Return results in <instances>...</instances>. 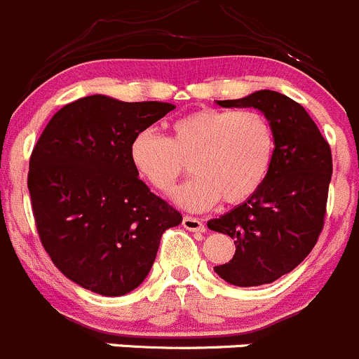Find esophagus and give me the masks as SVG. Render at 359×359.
Returning a JSON list of instances; mask_svg holds the SVG:
<instances>
[{
  "mask_svg": "<svg viewBox=\"0 0 359 359\" xmlns=\"http://www.w3.org/2000/svg\"><path fill=\"white\" fill-rule=\"evenodd\" d=\"M182 226L186 230H189V232H205V225H203V223L198 219V217L184 216Z\"/></svg>",
  "mask_w": 359,
  "mask_h": 359,
  "instance_id": "34e87169",
  "label": "esophagus"
}]
</instances>
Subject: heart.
I'll list each match as a JSON object with an SVG mask.
<instances>
[{
  "instance_id": "obj_1",
  "label": "heart",
  "mask_w": 359,
  "mask_h": 359,
  "mask_svg": "<svg viewBox=\"0 0 359 359\" xmlns=\"http://www.w3.org/2000/svg\"><path fill=\"white\" fill-rule=\"evenodd\" d=\"M274 129L257 109L203 108L177 118L164 138L152 129L134 134L130 164L157 191L172 189L186 170L193 173L173 193L187 210H207L219 198L246 202L262 187L274 159Z\"/></svg>"
}]
</instances>
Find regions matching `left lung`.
<instances>
[{
	"instance_id": "obj_1",
	"label": "left lung",
	"mask_w": 359,
	"mask_h": 359,
	"mask_svg": "<svg viewBox=\"0 0 359 359\" xmlns=\"http://www.w3.org/2000/svg\"><path fill=\"white\" fill-rule=\"evenodd\" d=\"M217 104L262 111L276 147L269 175L255 195L207 221L210 230L226 233L236 244L232 260L214 271L237 287L273 283L306 259L323 232L333 173L330 143L306 109L283 93L259 90Z\"/></svg>"
}]
</instances>
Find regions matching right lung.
Segmentation results:
<instances>
[{
	"label": "right lung",
	"mask_w": 359,
	"mask_h": 359,
	"mask_svg": "<svg viewBox=\"0 0 359 359\" xmlns=\"http://www.w3.org/2000/svg\"><path fill=\"white\" fill-rule=\"evenodd\" d=\"M175 106L90 95L55 113L29 157L36 232L69 280L123 296L149 274L164 230L182 223L130 164L129 145Z\"/></svg>",
	"instance_id": "1"
}]
</instances>
